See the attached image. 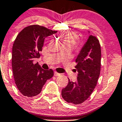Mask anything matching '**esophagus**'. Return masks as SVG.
<instances>
[{"instance_id": "34e87169", "label": "esophagus", "mask_w": 122, "mask_h": 122, "mask_svg": "<svg viewBox=\"0 0 122 122\" xmlns=\"http://www.w3.org/2000/svg\"><path fill=\"white\" fill-rule=\"evenodd\" d=\"M60 75H61V74H60V73H58V72H56V71L54 72V76H60Z\"/></svg>"}]
</instances>
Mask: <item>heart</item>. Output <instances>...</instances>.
I'll list each match as a JSON object with an SVG mask.
<instances>
[{"instance_id":"heart-1","label":"heart","mask_w":122,"mask_h":122,"mask_svg":"<svg viewBox=\"0 0 122 122\" xmlns=\"http://www.w3.org/2000/svg\"><path fill=\"white\" fill-rule=\"evenodd\" d=\"M61 41L63 45H68L73 47L78 43L79 36L75 32H68L61 36Z\"/></svg>"}]
</instances>
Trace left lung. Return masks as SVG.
<instances>
[{"label": "left lung", "mask_w": 122, "mask_h": 122, "mask_svg": "<svg viewBox=\"0 0 122 122\" xmlns=\"http://www.w3.org/2000/svg\"><path fill=\"white\" fill-rule=\"evenodd\" d=\"M101 58L100 41L90 35L76 59L77 81L73 82L69 80L67 86L62 90L61 96L65 101L77 105L90 96L100 74Z\"/></svg>", "instance_id": "left-lung-1"}]
</instances>
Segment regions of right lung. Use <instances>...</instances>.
<instances>
[{
	"label": "right lung",
	"instance_id": "1",
	"mask_svg": "<svg viewBox=\"0 0 122 122\" xmlns=\"http://www.w3.org/2000/svg\"><path fill=\"white\" fill-rule=\"evenodd\" d=\"M39 25L26 26L16 37L12 50V69L17 89L24 96L34 97L41 92L47 80L53 76L51 69L45 70L35 58H39L46 37L57 32Z\"/></svg>",
	"mask_w": 122,
	"mask_h": 122
}]
</instances>
